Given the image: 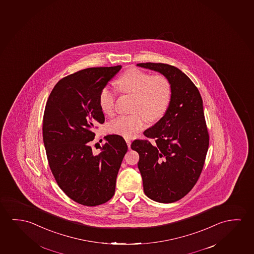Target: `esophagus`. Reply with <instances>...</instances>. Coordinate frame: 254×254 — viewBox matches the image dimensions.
<instances>
[{"mask_svg":"<svg viewBox=\"0 0 254 254\" xmlns=\"http://www.w3.org/2000/svg\"><path fill=\"white\" fill-rule=\"evenodd\" d=\"M126 142H127V144L128 148H130V147H131V140L128 139V138H127V139H126Z\"/></svg>","mask_w":254,"mask_h":254,"instance_id":"34e87169","label":"esophagus"}]
</instances>
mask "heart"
<instances>
[{
  "mask_svg": "<svg viewBox=\"0 0 254 254\" xmlns=\"http://www.w3.org/2000/svg\"><path fill=\"white\" fill-rule=\"evenodd\" d=\"M118 84L124 93L134 96L133 113L113 120L109 125L111 133L127 138L135 136L144 128L148 121H156L167 112L172 100V87L164 74L152 75L133 67L118 79ZM115 101L116 92L110 87H105L99 95V106L103 113L108 116L113 115Z\"/></svg>",
  "mask_w": 254,
  "mask_h": 254,
  "instance_id": "b5f03b06",
  "label": "heart"
}]
</instances>
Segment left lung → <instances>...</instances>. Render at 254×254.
<instances>
[{"mask_svg":"<svg viewBox=\"0 0 254 254\" xmlns=\"http://www.w3.org/2000/svg\"><path fill=\"white\" fill-rule=\"evenodd\" d=\"M137 66L157 71L172 83L167 112L143 133L155 142L135 140L131 148L140 156L145 194L157 202H175L195 186L207 156L209 134L202 98L191 79L176 66L153 63Z\"/></svg>","mask_w":254,"mask_h":254,"instance_id":"obj_1","label":"left lung"}]
</instances>
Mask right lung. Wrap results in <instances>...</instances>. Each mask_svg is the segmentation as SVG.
Returning <instances> with one entry per match:
<instances>
[{"label": "right lung", "instance_id": "add662e5", "mask_svg": "<svg viewBox=\"0 0 254 254\" xmlns=\"http://www.w3.org/2000/svg\"><path fill=\"white\" fill-rule=\"evenodd\" d=\"M121 66L89 67L61 79L44 112L43 141L52 173L75 202L94 207L115 192L116 179L127 151L123 137L110 134L94 154V129L105 122L99 95Z\"/></svg>", "mask_w": 254, "mask_h": 254}]
</instances>
